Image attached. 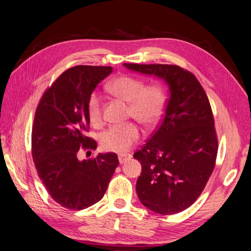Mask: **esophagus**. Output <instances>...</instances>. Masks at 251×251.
I'll return each mask as SVG.
<instances>
[{"instance_id":"esophagus-1","label":"esophagus","mask_w":251,"mask_h":251,"mask_svg":"<svg viewBox=\"0 0 251 251\" xmlns=\"http://www.w3.org/2000/svg\"><path fill=\"white\" fill-rule=\"evenodd\" d=\"M130 158H131V154H129V153H121V154H119V160H120L121 164L125 163V162L130 160Z\"/></svg>"}]
</instances>
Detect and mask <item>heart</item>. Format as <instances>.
<instances>
[{"label": "heart", "instance_id": "1", "mask_svg": "<svg viewBox=\"0 0 251 251\" xmlns=\"http://www.w3.org/2000/svg\"><path fill=\"white\" fill-rule=\"evenodd\" d=\"M145 81L130 75H122L113 79L107 89L113 95L128 102L129 117L147 127L153 126L161 119L164 111L165 97L163 89L155 83L144 85ZM87 112L90 123L100 126L103 122L102 98L99 92L93 91L88 98ZM140 129L134 122L112 125L100 135V145L103 150L124 153L139 139Z\"/></svg>", "mask_w": 251, "mask_h": 251}]
</instances>
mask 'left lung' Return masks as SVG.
<instances>
[{
  "mask_svg": "<svg viewBox=\"0 0 251 251\" xmlns=\"http://www.w3.org/2000/svg\"><path fill=\"white\" fill-rule=\"evenodd\" d=\"M170 87L165 112L150 138L134 153L142 171L136 191L146 208L175 214L189 208L214 170L218 136L207 95L193 73L169 64H124Z\"/></svg>",
  "mask_w": 251,
  "mask_h": 251,
  "instance_id": "1",
  "label": "left lung"
}]
</instances>
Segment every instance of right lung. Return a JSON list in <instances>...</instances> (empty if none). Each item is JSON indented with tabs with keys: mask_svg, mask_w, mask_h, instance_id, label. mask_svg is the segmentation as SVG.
<instances>
[{
	"mask_svg": "<svg viewBox=\"0 0 251 251\" xmlns=\"http://www.w3.org/2000/svg\"><path fill=\"white\" fill-rule=\"evenodd\" d=\"M111 66L78 65L61 74L44 91L32 124L31 152L39 177L52 199L70 210H82L104 196L120 162L114 152L78 160V152L96 150L86 136L90 120L87 101Z\"/></svg>",
	"mask_w": 251,
	"mask_h": 251,
	"instance_id": "add662e5",
	"label": "right lung"
}]
</instances>
